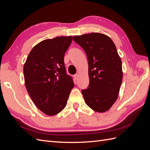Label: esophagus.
I'll return each instance as SVG.
<instances>
[{
	"mask_svg": "<svg viewBox=\"0 0 150 150\" xmlns=\"http://www.w3.org/2000/svg\"><path fill=\"white\" fill-rule=\"evenodd\" d=\"M78 78H79V74H76L74 75V78H75L76 80L78 79Z\"/></svg>",
	"mask_w": 150,
	"mask_h": 150,
	"instance_id": "esophagus-1",
	"label": "esophagus"
}]
</instances>
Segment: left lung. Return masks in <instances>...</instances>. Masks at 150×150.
<instances>
[{"label": "left lung", "instance_id": "8db88e82", "mask_svg": "<svg viewBox=\"0 0 150 150\" xmlns=\"http://www.w3.org/2000/svg\"><path fill=\"white\" fill-rule=\"evenodd\" d=\"M72 40L84 50L88 61V88L82 90L86 104L98 112L108 111L118 98L122 80V62L115 44L108 35L92 33Z\"/></svg>", "mask_w": 150, "mask_h": 150}]
</instances>
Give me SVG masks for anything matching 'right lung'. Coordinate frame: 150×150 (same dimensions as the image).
I'll list each match as a JSON object with an SVG mask.
<instances>
[{
	"label": "right lung",
	"mask_w": 150,
	"mask_h": 150,
	"mask_svg": "<svg viewBox=\"0 0 150 150\" xmlns=\"http://www.w3.org/2000/svg\"><path fill=\"white\" fill-rule=\"evenodd\" d=\"M71 42L72 36L44 40L31 50L24 65L27 91L35 105L48 116L63 110L74 86L64 62Z\"/></svg>",
	"instance_id": "add662e5"
}]
</instances>
